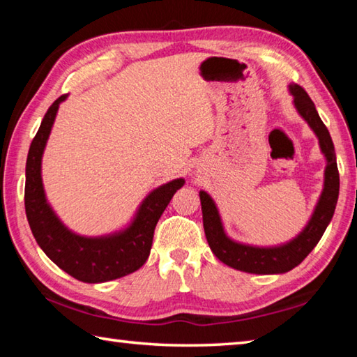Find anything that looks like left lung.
I'll return each mask as SVG.
<instances>
[{
    "label": "left lung",
    "mask_w": 357,
    "mask_h": 357,
    "mask_svg": "<svg viewBox=\"0 0 357 357\" xmlns=\"http://www.w3.org/2000/svg\"><path fill=\"white\" fill-rule=\"evenodd\" d=\"M289 91L294 96V105L301 116L309 123L315 132L319 146L328 160L324 172V189L315 208L309 225L304 228L298 238L289 241L280 247H252L238 244L229 239L223 231L220 215L217 208L206 192H200L203 227L208 244L214 255L231 268L250 274H282L296 268L313 250V247L321 239L324 229L334 215L338 189H340V176L334 154V143L329 135V130L319 118V114L305 89L299 84H291Z\"/></svg>",
    "instance_id": "obj_1"
}]
</instances>
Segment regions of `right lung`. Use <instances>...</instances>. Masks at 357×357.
<instances>
[{
    "label": "right lung",
    "instance_id": "1",
    "mask_svg": "<svg viewBox=\"0 0 357 357\" xmlns=\"http://www.w3.org/2000/svg\"><path fill=\"white\" fill-rule=\"evenodd\" d=\"M66 94L53 102L33 138L26 159L25 211L33 236L58 268L77 280L100 283L135 273L146 263L153 245L154 228L174 192L184 179L160 185L144 198L129 228L105 238H83L69 231L47 204L40 178V160L50 135L58 107Z\"/></svg>",
    "mask_w": 357,
    "mask_h": 357
}]
</instances>
